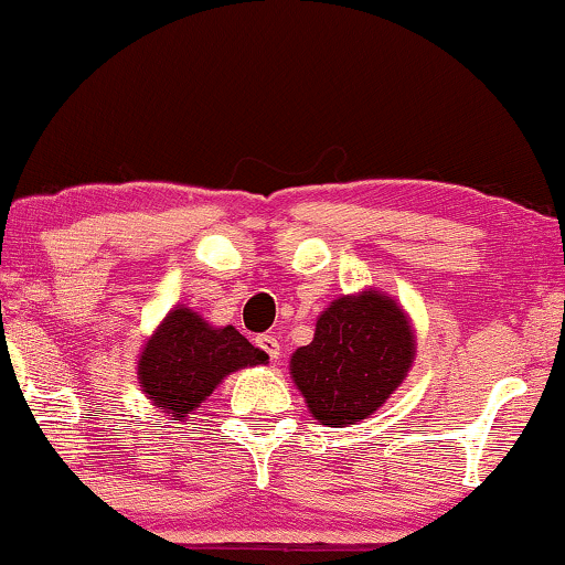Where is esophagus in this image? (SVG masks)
<instances>
[{"instance_id": "1", "label": "esophagus", "mask_w": 565, "mask_h": 565, "mask_svg": "<svg viewBox=\"0 0 565 565\" xmlns=\"http://www.w3.org/2000/svg\"><path fill=\"white\" fill-rule=\"evenodd\" d=\"M257 347L265 351V354L277 362L280 359V341H277L273 333H263V337H257Z\"/></svg>"}]
</instances>
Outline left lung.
Returning <instances> with one entry per match:
<instances>
[{
    "instance_id": "8db88e82",
    "label": "left lung",
    "mask_w": 565,
    "mask_h": 565,
    "mask_svg": "<svg viewBox=\"0 0 565 565\" xmlns=\"http://www.w3.org/2000/svg\"><path fill=\"white\" fill-rule=\"evenodd\" d=\"M415 359L405 310L380 290L333 300L318 316L313 341L290 359V377L313 418L343 428L387 403Z\"/></svg>"
}]
</instances>
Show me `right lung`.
Here are the masks:
<instances>
[{
    "label": "right lung",
    "mask_w": 565,
    "mask_h": 565,
    "mask_svg": "<svg viewBox=\"0 0 565 565\" xmlns=\"http://www.w3.org/2000/svg\"><path fill=\"white\" fill-rule=\"evenodd\" d=\"M257 364H267V354L252 347L234 326L214 329L191 308L178 306L147 339L137 374L158 411L185 420L226 374Z\"/></svg>",
    "instance_id": "obj_1"
}]
</instances>
